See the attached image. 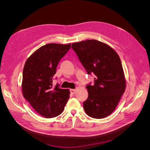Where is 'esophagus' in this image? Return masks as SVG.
Returning a JSON list of instances; mask_svg holds the SVG:
<instances>
[{"label": "esophagus", "instance_id": "esophagus-1", "mask_svg": "<svg viewBox=\"0 0 150 150\" xmlns=\"http://www.w3.org/2000/svg\"><path fill=\"white\" fill-rule=\"evenodd\" d=\"M70 92L71 94H75L76 92V89H70Z\"/></svg>", "mask_w": 150, "mask_h": 150}]
</instances>
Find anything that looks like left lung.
<instances>
[{
  "instance_id": "obj_1",
  "label": "left lung",
  "mask_w": 150,
  "mask_h": 150,
  "mask_svg": "<svg viewBox=\"0 0 150 150\" xmlns=\"http://www.w3.org/2000/svg\"><path fill=\"white\" fill-rule=\"evenodd\" d=\"M88 74L95 75L94 84L88 85L87 100L83 103L86 114L104 118L115 111L126 89V79L118 54L108 44L89 39L72 44Z\"/></svg>"
}]
</instances>
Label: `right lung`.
Masks as SVG:
<instances>
[{"label":"right lung","instance_id":"right-lung-1","mask_svg":"<svg viewBox=\"0 0 150 150\" xmlns=\"http://www.w3.org/2000/svg\"><path fill=\"white\" fill-rule=\"evenodd\" d=\"M71 44H47L27 59L23 69L22 91L24 98L39 115L51 118L61 115L69 98V89L52 86L53 76L61 59Z\"/></svg>","mask_w":150,"mask_h":150}]
</instances>
